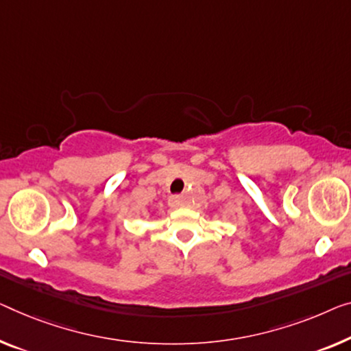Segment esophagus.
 Instances as JSON below:
<instances>
[{"label":"esophagus","instance_id":"34e87169","mask_svg":"<svg viewBox=\"0 0 351 351\" xmlns=\"http://www.w3.org/2000/svg\"><path fill=\"white\" fill-rule=\"evenodd\" d=\"M182 203H184V198H182L181 195H171L169 198V205L171 208H180V206H182Z\"/></svg>","mask_w":351,"mask_h":351}]
</instances>
